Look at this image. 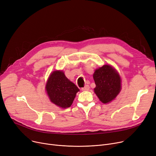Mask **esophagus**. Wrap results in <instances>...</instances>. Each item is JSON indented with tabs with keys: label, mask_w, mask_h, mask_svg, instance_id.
<instances>
[{
	"label": "esophagus",
	"mask_w": 156,
	"mask_h": 156,
	"mask_svg": "<svg viewBox=\"0 0 156 156\" xmlns=\"http://www.w3.org/2000/svg\"><path fill=\"white\" fill-rule=\"evenodd\" d=\"M89 89H90V87L87 85L85 86V87L81 88V90H82V91H87V90H89Z\"/></svg>",
	"instance_id": "obj_1"
}]
</instances>
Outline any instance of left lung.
I'll return each mask as SVG.
<instances>
[{
  "instance_id": "1",
  "label": "left lung",
  "mask_w": 156,
  "mask_h": 156,
  "mask_svg": "<svg viewBox=\"0 0 156 156\" xmlns=\"http://www.w3.org/2000/svg\"><path fill=\"white\" fill-rule=\"evenodd\" d=\"M93 77L96 85L94 92L102 103L111 102L120 92L121 77L111 66L104 65L95 69Z\"/></svg>"
}]
</instances>
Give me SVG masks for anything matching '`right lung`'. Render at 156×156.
Returning <instances> with one entry per match:
<instances>
[{"label": "right lung", "instance_id": "1", "mask_svg": "<svg viewBox=\"0 0 156 156\" xmlns=\"http://www.w3.org/2000/svg\"><path fill=\"white\" fill-rule=\"evenodd\" d=\"M45 90L50 101L59 108L70 107L80 91L79 88L65 76L62 71H54L49 76Z\"/></svg>", "mask_w": 156, "mask_h": 156}]
</instances>
